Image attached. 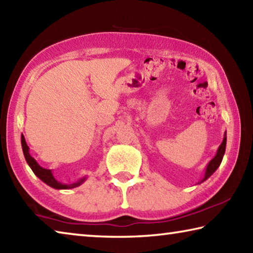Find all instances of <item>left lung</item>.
<instances>
[{
  "instance_id": "1",
  "label": "left lung",
  "mask_w": 253,
  "mask_h": 253,
  "mask_svg": "<svg viewBox=\"0 0 253 253\" xmlns=\"http://www.w3.org/2000/svg\"><path fill=\"white\" fill-rule=\"evenodd\" d=\"M225 146H226V132H224V137H223V140H222L221 145L217 148V152L215 154V156H214L210 163L207 166V169H205V173H204V176L203 178L201 179L200 183H203L204 181H207V179L211 176V175L215 172L219 168L222 160H223V156H224V153H225ZM199 183V184H200Z\"/></svg>"
}]
</instances>
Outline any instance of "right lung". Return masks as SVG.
Here are the masks:
<instances>
[{
  "mask_svg": "<svg viewBox=\"0 0 253 253\" xmlns=\"http://www.w3.org/2000/svg\"><path fill=\"white\" fill-rule=\"evenodd\" d=\"M21 144H22V151H23L25 161H27L28 165L31 168L32 172L36 174L42 182H44L46 185L53 187V188H55V190H69V188H74V187L81 185V184H83L85 179H87V176H84V177H81L79 181L71 183V184H65V183L57 181V179H55L53 176L52 170L42 168V166L39 165V163H38L31 155H30L29 146H28L27 142H25L23 134L21 135Z\"/></svg>",
  "mask_w": 253,
  "mask_h": 253,
  "instance_id": "add662e5",
  "label": "right lung"
}]
</instances>
